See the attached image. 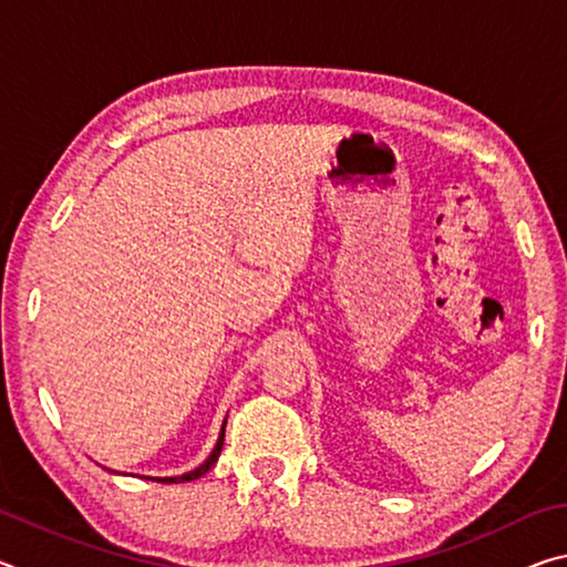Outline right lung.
<instances>
[{
  "mask_svg": "<svg viewBox=\"0 0 567 567\" xmlns=\"http://www.w3.org/2000/svg\"><path fill=\"white\" fill-rule=\"evenodd\" d=\"M225 425H227V422H223V433H219V437H217V445H215V450H213V453H209V457L205 460L203 465L195 467V470H189V473H185V475H177V477H155V480H159V483H189V480L203 477V475L207 473V470L217 463L219 450H223V445H225Z\"/></svg>",
  "mask_w": 567,
  "mask_h": 567,
  "instance_id": "add662e5",
  "label": "right lung"
}]
</instances>
